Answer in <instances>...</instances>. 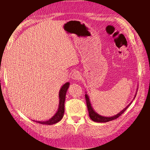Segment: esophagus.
I'll return each instance as SVG.
<instances>
[{"label": "esophagus", "mask_w": 150, "mask_h": 150, "mask_svg": "<svg viewBox=\"0 0 150 150\" xmlns=\"http://www.w3.org/2000/svg\"><path fill=\"white\" fill-rule=\"evenodd\" d=\"M71 78H72V79H73V80L77 81V80L81 79V75L79 72L75 71V72L73 73V74L71 75Z\"/></svg>", "instance_id": "obj_1"}]
</instances>
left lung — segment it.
<instances>
[{
    "instance_id": "obj_1",
    "label": "left lung",
    "mask_w": 150,
    "mask_h": 150,
    "mask_svg": "<svg viewBox=\"0 0 150 150\" xmlns=\"http://www.w3.org/2000/svg\"><path fill=\"white\" fill-rule=\"evenodd\" d=\"M85 98H86V102H87V108L88 110V115H89V117L91 118V120L95 121V122H107L116 119L117 118H118L121 115H122V114L124 112H125V110L127 109V108H128L130 105H130H128L124 109V110H122L120 112H119L118 115H116L114 116H112V117H105V116H102L99 115H98L97 113L95 112L94 111L93 108H92V106H91L89 98H88V96L87 94H85Z\"/></svg>"
}]
</instances>
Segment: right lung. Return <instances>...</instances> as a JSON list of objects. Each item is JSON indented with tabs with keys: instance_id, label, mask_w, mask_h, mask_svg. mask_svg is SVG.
Returning <instances> with one entry per match:
<instances>
[{
	"instance_id": "1",
	"label": "right lung",
	"mask_w": 150,
	"mask_h": 150,
	"mask_svg": "<svg viewBox=\"0 0 150 150\" xmlns=\"http://www.w3.org/2000/svg\"><path fill=\"white\" fill-rule=\"evenodd\" d=\"M69 83H66L65 84L62 86V87L61 88L59 91V108L57 112L55 113V115L53 116V117L50 119L49 120L45 121V122H40V121H35L38 123H40L42 124H48V125H52V124H55L58 122L62 120L63 115H64V106H65V95L66 92L69 88ZM34 121V120H33Z\"/></svg>"
}]
</instances>
